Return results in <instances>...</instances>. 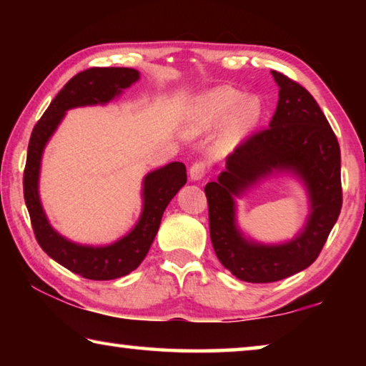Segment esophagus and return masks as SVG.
<instances>
[{"instance_id":"34e87169","label":"esophagus","mask_w":366,"mask_h":366,"mask_svg":"<svg viewBox=\"0 0 366 366\" xmlns=\"http://www.w3.org/2000/svg\"><path fill=\"white\" fill-rule=\"evenodd\" d=\"M207 174V163L205 161H195L190 166V179L192 181H200Z\"/></svg>"}]
</instances>
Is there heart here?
Masks as SVG:
<instances>
[{
    "instance_id": "b5f03b06",
    "label": "heart",
    "mask_w": 366,
    "mask_h": 366,
    "mask_svg": "<svg viewBox=\"0 0 366 366\" xmlns=\"http://www.w3.org/2000/svg\"><path fill=\"white\" fill-rule=\"evenodd\" d=\"M242 100L244 97L232 89H219L209 92L200 102V104H198L197 114L190 122V129L192 131H202L212 121L232 116L237 111L240 119L244 122H253L259 116V103L255 98H249L244 103Z\"/></svg>"
}]
</instances>
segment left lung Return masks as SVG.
I'll list each match as a JSON object with an SVG mask.
<instances>
[{
	"mask_svg": "<svg viewBox=\"0 0 366 366\" xmlns=\"http://www.w3.org/2000/svg\"><path fill=\"white\" fill-rule=\"evenodd\" d=\"M280 100L269 127L250 135L226 159L216 182L205 185L209 237L216 257L240 281L274 282L318 258L342 207L340 148L315 98L300 84L271 71ZM272 172H290L310 198L307 224L289 243L266 246L245 239L234 221V196Z\"/></svg>",
	"mask_w": 366,
	"mask_h": 366,
	"instance_id": "left-lung-1",
	"label": "left lung"
}]
</instances>
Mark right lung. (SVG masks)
Returning a JSON list of instances; mask_svg holds the SVG:
<instances>
[{"instance_id": "add662e5", "label": "right lung", "mask_w": 366, "mask_h": 366, "mask_svg": "<svg viewBox=\"0 0 366 366\" xmlns=\"http://www.w3.org/2000/svg\"><path fill=\"white\" fill-rule=\"evenodd\" d=\"M139 79V71L131 67H90L79 72L54 97L30 135L27 163L24 169V198L36 242L54 262L85 280H116L129 274L144 262L158 232L166 207L187 182L185 166L174 161L148 172L144 177V208L137 224L113 244L92 247L71 242L49 224L39 195L41 154L67 109L89 104H107Z\"/></svg>"}]
</instances>
